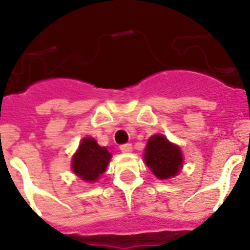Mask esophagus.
Listing matches in <instances>:
<instances>
[{"mask_svg": "<svg viewBox=\"0 0 250 250\" xmlns=\"http://www.w3.org/2000/svg\"><path fill=\"white\" fill-rule=\"evenodd\" d=\"M120 150L123 152H130L132 150V145L130 143H126V144L120 145Z\"/></svg>", "mask_w": 250, "mask_h": 250, "instance_id": "esophagus-1", "label": "esophagus"}]
</instances>
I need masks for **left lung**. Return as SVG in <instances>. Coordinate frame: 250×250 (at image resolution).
Here are the masks:
<instances>
[{
	"instance_id": "obj_1",
	"label": "left lung",
	"mask_w": 250,
	"mask_h": 250,
	"mask_svg": "<svg viewBox=\"0 0 250 250\" xmlns=\"http://www.w3.org/2000/svg\"><path fill=\"white\" fill-rule=\"evenodd\" d=\"M145 163L159 179L175 176L183 165L182 151L163 135H154L147 141Z\"/></svg>"
}]
</instances>
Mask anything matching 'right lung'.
<instances>
[{
    "mask_svg": "<svg viewBox=\"0 0 250 250\" xmlns=\"http://www.w3.org/2000/svg\"><path fill=\"white\" fill-rule=\"evenodd\" d=\"M111 154L92 138L83 139L72 159V170L86 182H95L106 170Z\"/></svg>",
    "mask_w": 250,
    "mask_h": 250,
    "instance_id": "1",
    "label": "right lung"
}]
</instances>
